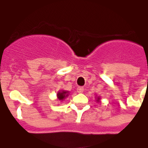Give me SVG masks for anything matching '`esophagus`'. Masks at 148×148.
<instances>
[{"label":"esophagus","mask_w":148,"mask_h":148,"mask_svg":"<svg viewBox=\"0 0 148 148\" xmlns=\"http://www.w3.org/2000/svg\"><path fill=\"white\" fill-rule=\"evenodd\" d=\"M77 91L78 93H82L83 92H84V88L83 87H78L77 88Z\"/></svg>","instance_id":"34e87169"}]
</instances>
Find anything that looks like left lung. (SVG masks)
I'll use <instances>...</instances> for the list:
<instances>
[{
  "mask_svg": "<svg viewBox=\"0 0 148 148\" xmlns=\"http://www.w3.org/2000/svg\"><path fill=\"white\" fill-rule=\"evenodd\" d=\"M99 99H100V98H99V96H98V97H97V99H96V100H97V101L99 102Z\"/></svg>",
  "mask_w": 148,
  "mask_h": 148,
  "instance_id": "obj_1",
  "label": "left lung"
}]
</instances>
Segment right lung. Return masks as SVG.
<instances>
[{"instance_id": "1", "label": "right lung", "mask_w": 148, "mask_h": 148, "mask_svg": "<svg viewBox=\"0 0 148 148\" xmlns=\"http://www.w3.org/2000/svg\"><path fill=\"white\" fill-rule=\"evenodd\" d=\"M68 92L67 91H64V90H61L60 92H57V97L59 100H63L66 97L68 96Z\"/></svg>"}]
</instances>
